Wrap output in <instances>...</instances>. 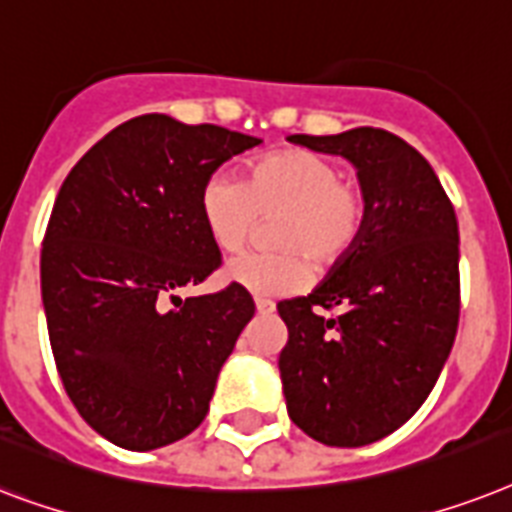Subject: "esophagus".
Segmentation results:
<instances>
[{
    "label": "esophagus",
    "mask_w": 512,
    "mask_h": 512,
    "mask_svg": "<svg viewBox=\"0 0 512 512\" xmlns=\"http://www.w3.org/2000/svg\"><path fill=\"white\" fill-rule=\"evenodd\" d=\"M256 312L272 314L275 312V304H272V301H267V298H256Z\"/></svg>",
    "instance_id": "1"
}]
</instances>
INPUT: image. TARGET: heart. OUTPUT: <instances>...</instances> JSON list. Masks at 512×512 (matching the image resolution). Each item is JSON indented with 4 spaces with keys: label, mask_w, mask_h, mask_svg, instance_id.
Here are the masks:
<instances>
[{
    "label": "heart",
    "mask_w": 512,
    "mask_h": 512,
    "mask_svg": "<svg viewBox=\"0 0 512 512\" xmlns=\"http://www.w3.org/2000/svg\"><path fill=\"white\" fill-rule=\"evenodd\" d=\"M200 222L227 256L245 251L261 222H272L280 253H253L232 261L227 275L256 296H288L320 269L341 264L370 222V195L341 179L338 163L304 147L275 150L245 166L243 182L208 179L198 198Z\"/></svg>",
    "instance_id": "obj_1"
}]
</instances>
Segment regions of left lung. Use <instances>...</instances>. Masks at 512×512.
I'll return each mask as SVG.
<instances>
[{
    "mask_svg": "<svg viewBox=\"0 0 512 512\" xmlns=\"http://www.w3.org/2000/svg\"><path fill=\"white\" fill-rule=\"evenodd\" d=\"M343 155L370 195L354 251L309 296L277 304L288 325L280 378L290 420L327 447H365L420 410L460 320V235L431 163L383 129L288 137ZM341 308V315L327 311Z\"/></svg>",
    "mask_w": 512,
    "mask_h": 512,
    "instance_id": "1",
    "label": "left lung"
}]
</instances>
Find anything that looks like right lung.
Masks as SVG:
<instances>
[{
    "label": "right lung",
    "mask_w": 512,
    "mask_h": 512,
    "mask_svg": "<svg viewBox=\"0 0 512 512\" xmlns=\"http://www.w3.org/2000/svg\"><path fill=\"white\" fill-rule=\"evenodd\" d=\"M259 142L147 113L105 134L57 192L42 243L49 343L73 407L118 447L147 452L195 431L256 312L237 282L177 293L222 264L200 190Z\"/></svg>",
    "instance_id": "obj_1"
}]
</instances>
